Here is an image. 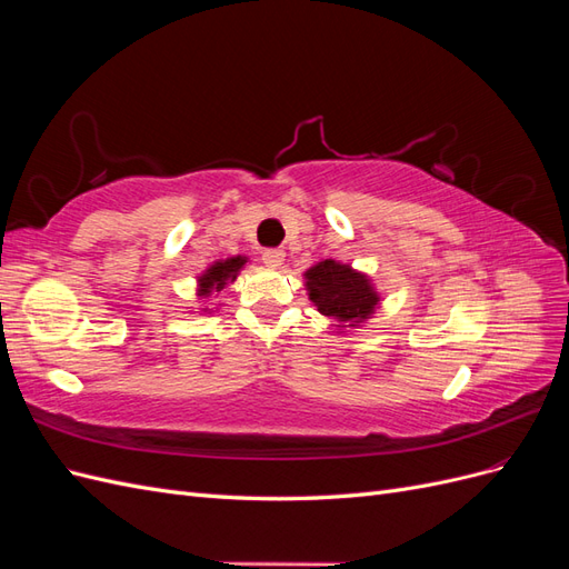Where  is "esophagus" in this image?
<instances>
[{
  "label": "esophagus",
  "mask_w": 569,
  "mask_h": 569,
  "mask_svg": "<svg viewBox=\"0 0 569 569\" xmlns=\"http://www.w3.org/2000/svg\"><path fill=\"white\" fill-rule=\"evenodd\" d=\"M261 258H263L266 266L278 268V266H282V261H284V251H282V249H266V251L261 253Z\"/></svg>",
  "instance_id": "34e87169"
}]
</instances>
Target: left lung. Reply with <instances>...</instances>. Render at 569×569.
Wrapping results in <instances>:
<instances>
[{
  "mask_svg": "<svg viewBox=\"0 0 569 569\" xmlns=\"http://www.w3.org/2000/svg\"><path fill=\"white\" fill-rule=\"evenodd\" d=\"M308 299L318 311L337 322V330L363 325L372 318L375 308H380V291L375 289L366 272L351 268L349 263L325 261L303 272Z\"/></svg>",
  "mask_w": 569,
  "mask_h": 569,
  "instance_id": "1",
  "label": "left lung"
}]
</instances>
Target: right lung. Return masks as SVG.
<instances>
[{"label": "right lung", "mask_w": 569, "mask_h": 569, "mask_svg": "<svg viewBox=\"0 0 569 569\" xmlns=\"http://www.w3.org/2000/svg\"><path fill=\"white\" fill-rule=\"evenodd\" d=\"M249 258L247 256H230L226 261H216L209 268H206L199 278H197V297L199 299H209L213 291L226 289L230 282L237 280L239 270L247 266ZM203 313H211V308H201Z\"/></svg>", "instance_id": "right-lung-1"}]
</instances>
